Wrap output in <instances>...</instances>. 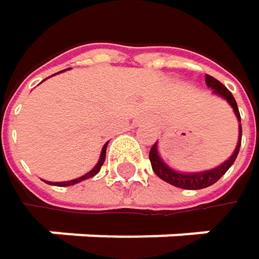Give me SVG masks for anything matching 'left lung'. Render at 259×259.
<instances>
[{
	"label": "left lung",
	"instance_id": "obj_1",
	"mask_svg": "<svg viewBox=\"0 0 259 259\" xmlns=\"http://www.w3.org/2000/svg\"><path fill=\"white\" fill-rule=\"evenodd\" d=\"M205 83H207L208 88L213 90V94H216L218 97H221V99H224V100H227L230 103V106L233 108L234 114L237 117V121H238V141H237V145H235V150L233 151V154L224 163H221L216 168L201 171V172H181V171L171 168L169 165H166L163 162V159L160 157L159 150H157V141L150 150V162H151V168H153L154 174L159 179H162L163 181H166V183H169V184H172L176 187L187 189V190H198V189H204V187H208V186L214 184L233 166V163L237 159L240 145H241V118H240L237 102H235L234 96L231 94V91L222 82H219L218 79H214L210 75L205 76Z\"/></svg>",
	"mask_w": 259,
	"mask_h": 259
}]
</instances>
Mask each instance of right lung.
Here are the masks:
<instances>
[{"instance_id":"add662e5","label":"right lung","mask_w":259,"mask_h":259,"mask_svg":"<svg viewBox=\"0 0 259 259\" xmlns=\"http://www.w3.org/2000/svg\"><path fill=\"white\" fill-rule=\"evenodd\" d=\"M60 73V72H58ZM57 75V73H55ZM109 142V141H108ZM108 142L102 147V151H100V157H99V160H97V163H96V166L91 169V171H88L87 174H83L82 177H78V179H73V180H69V181H58V183H54V181H46L48 184H52V186H60V187H66V186H73V184H76V183H80V181L83 180H88V179H91V177H94L99 171H100V168H102V165H103V162H105V157H106V147H108Z\"/></svg>"}]
</instances>
